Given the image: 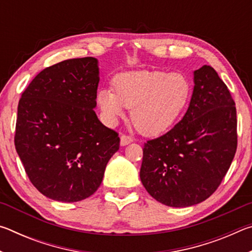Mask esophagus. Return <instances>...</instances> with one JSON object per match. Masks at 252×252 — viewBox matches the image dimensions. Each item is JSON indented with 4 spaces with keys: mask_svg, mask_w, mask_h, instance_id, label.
<instances>
[{
    "mask_svg": "<svg viewBox=\"0 0 252 252\" xmlns=\"http://www.w3.org/2000/svg\"><path fill=\"white\" fill-rule=\"evenodd\" d=\"M132 141H133V139L131 138L129 135H126V134H122L121 138H120V144L122 147L127 146V144H130Z\"/></svg>",
    "mask_w": 252,
    "mask_h": 252,
    "instance_id": "1",
    "label": "esophagus"
}]
</instances>
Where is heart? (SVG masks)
<instances>
[{
  "instance_id": "heart-1",
  "label": "heart",
  "mask_w": 252,
  "mask_h": 252,
  "mask_svg": "<svg viewBox=\"0 0 252 252\" xmlns=\"http://www.w3.org/2000/svg\"><path fill=\"white\" fill-rule=\"evenodd\" d=\"M116 91L102 89L97 103L105 121L114 125L131 109V122L144 135H159L167 131L186 108L191 84L180 72L139 70L119 74Z\"/></svg>"
}]
</instances>
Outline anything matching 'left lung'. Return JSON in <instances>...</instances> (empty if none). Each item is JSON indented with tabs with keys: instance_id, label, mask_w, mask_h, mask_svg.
<instances>
[{
	"instance_id": "8db88e82",
	"label": "left lung",
	"mask_w": 252,
	"mask_h": 252,
	"mask_svg": "<svg viewBox=\"0 0 252 252\" xmlns=\"http://www.w3.org/2000/svg\"><path fill=\"white\" fill-rule=\"evenodd\" d=\"M182 120L143 147L140 179L157 201L185 208L218 189L237 150V111L227 85L210 65L193 72Z\"/></svg>"
}]
</instances>
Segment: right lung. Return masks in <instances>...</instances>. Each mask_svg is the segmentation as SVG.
Instances as JSON below:
<instances>
[{"mask_svg":"<svg viewBox=\"0 0 252 252\" xmlns=\"http://www.w3.org/2000/svg\"><path fill=\"white\" fill-rule=\"evenodd\" d=\"M99 81L95 58L65 60L41 71L20 99L16 152L32 185L55 201L94 193L120 147L93 110Z\"/></svg>","mask_w":252,"mask_h":252,"instance_id":"add662e5","label":"right lung"}]
</instances>
